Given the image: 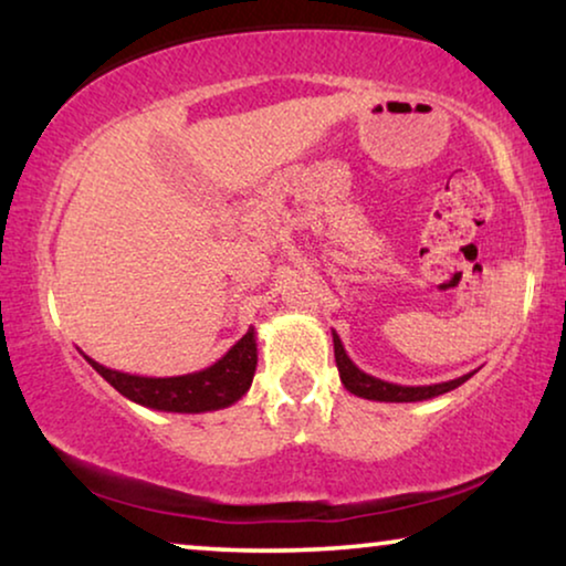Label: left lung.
Here are the masks:
<instances>
[{
	"instance_id": "1",
	"label": "left lung",
	"mask_w": 566,
	"mask_h": 566,
	"mask_svg": "<svg viewBox=\"0 0 566 566\" xmlns=\"http://www.w3.org/2000/svg\"><path fill=\"white\" fill-rule=\"evenodd\" d=\"M332 343H335V360L339 370V381L345 384V389L355 394V397L374 399V401H424L432 397H440V394L453 391L455 386L469 381L471 374L453 378V381L432 384V386H401V384H389L381 381V378L366 374L350 360V355L345 353L343 339L337 337V332H332Z\"/></svg>"
}]
</instances>
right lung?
I'll use <instances>...</instances> for the list:
<instances>
[{
	"instance_id": "obj_1",
	"label": "right lung",
	"mask_w": 566,
	"mask_h": 566,
	"mask_svg": "<svg viewBox=\"0 0 566 566\" xmlns=\"http://www.w3.org/2000/svg\"><path fill=\"white\" fill-rule=\"evenodd\" d=\"M87 363L115 391H120L123 397L142 407L182 415L216 412V409L231 407L242 399L252 386L254 368H258V337H254V329H250L213 366L185 376H136L105 368L92 358H87Z\"/></svg>"
}]
</instances>
